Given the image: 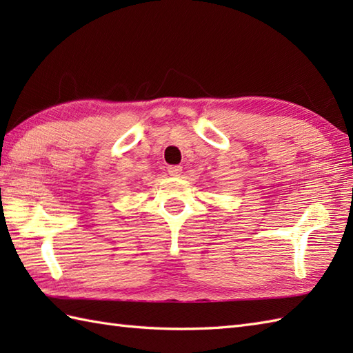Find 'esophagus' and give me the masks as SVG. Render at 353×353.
<instances>
[{"label":"esophagus","mask_w":353,"mask_h":353,"mask_svg":"<svg viewBox=\"0 0 353 353\" xmlns=\"http://www.w3.org/2000/svg\"><path fill=\"white\" fill-rule=\"evenodd\" d=\"M182 167L181 165H171V167H168V174L172 176V177H179L182 174Z\"/></svg>","instance_id":"34e87169"}]
</instances>
